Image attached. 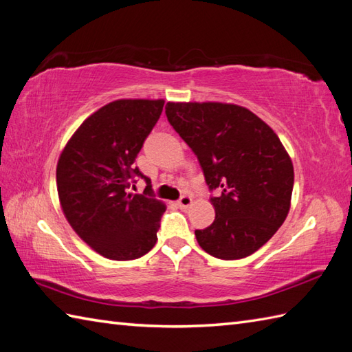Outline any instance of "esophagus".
<instances>
[{
	"instance_id": "esophagus-1",
	"label": "esophagus",
	"mask_w": 352,
	"mask_h": 352,
	"mask_svg": "<svg viewBox=\"0 0 352 352\" xmlns=\"http://www.w3.org/2000/svg\"><path fill=\"white\" fill-rule=\"evenodd\" d=\"M178 207L182 208V210H186V208H189L190 206H192V196L190 195H183L182 198L178 199Z\"/></svg>"
}]
</instances>
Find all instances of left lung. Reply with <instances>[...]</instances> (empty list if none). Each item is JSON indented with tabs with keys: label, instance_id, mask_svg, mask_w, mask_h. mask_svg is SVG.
I'll return each mask as SVG.
<instances>
[{
	"label": "left lung",
	"instance_id": "8db88e82",
	"mask_svg": "<svg viewBox=\"0 0 352 352\" xmlns=\"http://www.w3.org/2000/svg\"><path fill=\"white\" fill-rule=\"evenodd\" d=\"M169 124L196 154L216 217L196 230L219 259H241L272 239L288 216L294 186L289 154L273 129L249 109L219 102H168Z\"/></svg>",
	"mask_w": 352,
	"mask_h": 352
}]
</instances>
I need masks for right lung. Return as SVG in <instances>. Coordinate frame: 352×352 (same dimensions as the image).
I'll return each instance as SVG.
<instances>
[{"label":"right lung","mask_w":352,"mask_h":352,"mask_svg":"<svg viewBox=\"0 0 352 352\" xmlns=\"http://www.w3.org/2000/svg\"><path fill=\"white\" fill-rule=\"evenodd\" d=\"M165 100L120 99L89 116L65 144L56 189L67 222L89 248L113 261L148 253L157 241L165 204L133 163ZM144 177L142 195L128 189Z\"/></svg>","instance_id":"1"}]
</instances>
